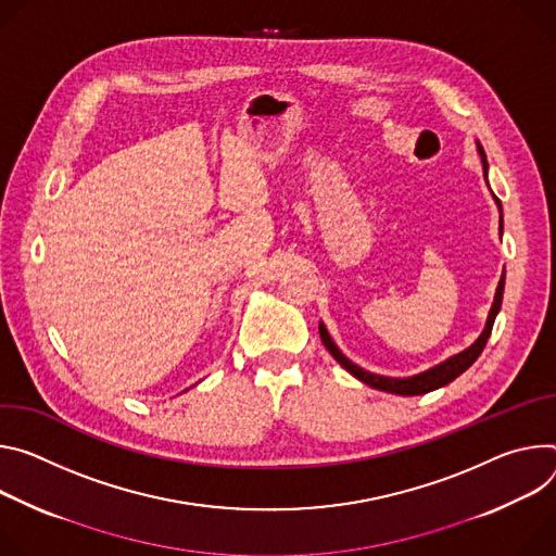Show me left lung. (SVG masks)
<instances>
[{
  "instance_id": "8db88e82",
  "label": "left lung",
  "mask_w": 556,
  "mask_h": 556,
  "mask_svg": "<svg viewBox=\"0 0 556 556\" xmlns=\"http://www.w3.org/2000/svg\"><path fill=\"white\" fill-rule=\"evenodd\" d=\"M477 150H479V156H481V165H483V178H485V182H488V161H485V154H483V148L479 146V141H477ZM495 203H497V207H500V212H502V201L495 197ZM502 225H504V220H500V231H502ZM504 285H506V274L502 276V280H500V285H497V293H495V300H492V306H490V314H488V320H485V327H483V331H481V336L468 346V349H464L462 353H457V355H451L448 359H444L442 364H438V366H433V368H428V371H424V374H417V376H410V378H387V376H378V374H371V371H364V368H359L357 364H353L338 346H336V342L331 340V336H329V331H327V327L320 323V338H323V344L327 346V351L336 357V362H340L346 371L353 376V378H357L359 382H364V384H368V387H374V389H378V391H387V393H395V395H424V393H430V391H435V389H440V387H446V384H451L455 378H459L466 368L481 355V351H483V346H485V342H488V338H490V331H492V325H495V318H497V314H500V309H502V300H504Z\"/></svg>"
}]
</instances>
